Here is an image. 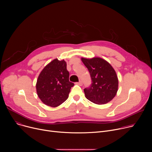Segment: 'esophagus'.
I'll return each mask as SVG.
<instances>
[{"label": "esophagus", "mask_w": 152, "mask_h": 152, "mask_svg": "<svg viewBox=\"0 0 152 152\" xmlns=\"http://www.w3.org/2000/svg\"><path fill=\"white\" fill-rule=\"evenodd\" d=\"M77 84H79V86H82V85H83V82H82V81H79V82L77 83Z\"/></svg>", "instance_id": "esophagus-1"}]
</instances>
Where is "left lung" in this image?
Instances as JSON below:
<instances>
[{
    "label": "left lung",
    "instance_id": "1",
    "mask_svg": "<svg viewBox=\"0 0 152 152\" xmlns=\"http://www.w3.org/2000/svg\"><path fill=\"white\" fill-rule=\"evenodd\" d=\"M81 60L92 79L91 86L84 89L86 99L95 104H106L115 97L118 90L116 71L108 61L100 57H82Z\"/></svg>",
    "mask_w": 152,
    "mask_h": 152
}]
</instances>
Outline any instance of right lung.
I'll use <instances>...</instances> for the list:
<instances>
[{
  "label": "right lung",
  "instance_id": "add662e5",
  "mask_svg": "<svg viewBox=\"0 0 152 152\" xmlns=\"http://www.w3.org/2000/svg\"><path fill=\"white\" fill-rule=\"evenodd\" d=\"M66 62L54 59L40 73L36 91L39 98L47 106L57 107L68 98L71 88L74 86L69 81Z\"/></svg>",
  "mask_w": 152,
  "mask_h": 152
}]
</instances>
